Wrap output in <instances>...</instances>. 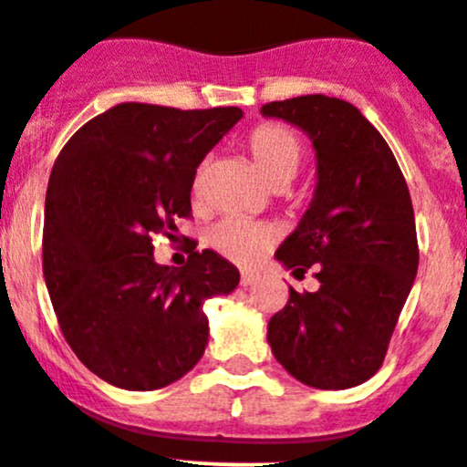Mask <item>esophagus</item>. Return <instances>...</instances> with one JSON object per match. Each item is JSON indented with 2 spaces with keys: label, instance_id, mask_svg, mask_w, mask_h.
I'll return each instance as SVG.
<instances>
[{
  "label": "esophagus",
  "instance_id": "obj_1",
  "mask_svg": "<svg viewBox=\"0 0 467 467\" xmlns=\"http://www.w3.org/2000/svg\"><path fill=\"white\" fill-rule=\"evenodd\" d=\"M258 281V275H254V272H243L240 275V284L243 285H254Z\"/></svg>",
  "mask_w": 467,
  "mask_h": 467
}]
</instances>
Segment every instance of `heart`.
I'll list each match as a JSON object with an SVG mask.
<instances>
[{
    "label": "heart",
    "instance_id": "heart-1",
    "mask_svg": "<svg viewBox=\"0 0 467 467\" xmlns=\"http://www.w3.org/2000/svg\"><path fill=\"white\" fill-rule=\"evenodd\" d=\"M244 151L249 154L258 174L272 188H281L293 182L304 159V145L297 133L276 122H263L254 127L244 138ZM202 186H204V165H200L192 177V197L202 195ZM209 243L223 256L243 263V265H252L270 252L275 234L272 229L249 223V220L227 218L211 229Z\"/></svg>",
    "mask_w": 467,
    "mask_h": 467
}]
</instances>
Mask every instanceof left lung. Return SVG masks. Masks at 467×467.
Returning <instances> with one entry per match:
<instances>
[{
    "label": "left lung",
    "instance_id": "left-lung-1",
    "mask_svg": "<svg viewBox=\"0 0 467 467\" xmlns=\"http://www.w3.org/2000/svg\"><path fill=\"white\" fill-rule=\"evenodd\" d=\"M261 113L302 129L317 161L311 204L275 258L293 275L317 265L320 288H290L267 322V343L302 384L354 389L384 363L418 275L409 186L389 142L349 101L304 95L270 101Z\"/></svg>",
    "mask_w": 467,
    "mask_h": 467
}]
</instances>
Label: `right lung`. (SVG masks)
<instances>
[{"label": "right lung", "mask_w": 467, "mask_h": 467, "mask_svg": "<svg viewBox=\"0 0 467 467\" xmlns=\"http://www.w3.org/2000/svg\"><path fill=\"white\" fill-rule=\"evenodd\" d=\"M243 118L235 106L179 110L124 101L83 124L58 154L45 197L43 272L78 361L124 390L182 379L209 345L204 302L240 272L213 249L183 267L154 261V234L191 215L204 156Z\"/></svg>", "instance_id": "right-lung-1"}]
</instances>
